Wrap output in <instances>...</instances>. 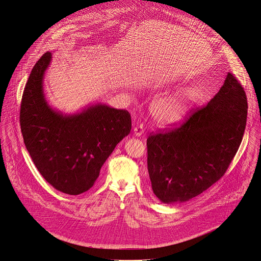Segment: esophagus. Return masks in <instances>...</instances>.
<instances>
[{
	"mask_svg": "<svg viewBox=\"0 0 261 261\" xmlns=\"http://www.w3.org/2000/svg\"><path fill=\"white\" fill-rule=\"evenodd\" d=\"M133 133L136 137H140L142 136V134L144 133V129H143V126L142 125H137L134 127V130H133Z\"/></svg>",
	"mask_w": 261,
	"mask_h": 261,
	"instance_id": "1",
	"label": "esophagus"
}]
</instances>
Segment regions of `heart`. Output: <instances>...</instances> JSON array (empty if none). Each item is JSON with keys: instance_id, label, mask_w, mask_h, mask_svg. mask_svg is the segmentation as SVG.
Returning a JSON list of instances; mask_svg holds the SVG:
<instances>
[{"instance_id": "heart-1", "label": "heart", "mask_w": 261, "mask_h": 261, "mask_svg": "<svg viewBox=\"0 0 261 261\" xmlns=\"http://www.w3.org/2000/svg\"><path fill=\"white\" fill-rule=\"evenodd\" d=\"M200 101L196 87H184L172 95L157 101L153 107V117L162 127H172L187 118Z\"/></svg>"}]
</instances>
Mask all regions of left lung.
Returning <instances> with one entry per match:
<instances>
[{
    "label": "left lung",
    "mask_w": 261,
    "mask_h": 261,
    "mask_svg": "<svg viewBox=\"0 0 261 261\" xmlns=\"http://www.w3.org/2000/svg\"><path fill=\"white\" fill-rule=\"evenodd\" d=\"M247 101L241 83L227 73L220 91L179 128L147 139L148 172L164 203L190 201L221 179L245 130Z\"/></svg>",
    "instance_id": "left-lung-1"
}]
</instances>
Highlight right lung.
<instances>
[{
	"label": "right lung",
	"instance_id": "right-lung-1",
	"mask_svg": "<svg viewBox=\"0 0 261 261\" xmlns=\"http://www.w3.org/2000/svg\"><path fill=\"white\" fill-rule=\"evenodd\" d=\"M51 61L45 53L25 84L20 122L23 142L41 176L67 195L88 191L116 145L131 130L128 111L104 103L65 114L46 100L43 79Z\"/></svg>",
	"mask_w": 261,
	"mask_h": 261
}]
</instances>
